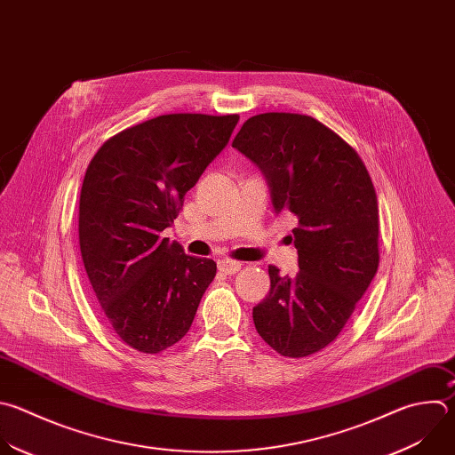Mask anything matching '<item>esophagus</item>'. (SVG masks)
I'll use <instances>...</instances> for the list:
<instances>
[{"label": "esophagus", "mask_w": 455, "mask_h": 455, "mask_svg": "<svg viewBox=\"0 0 455 455\" xmlns=\"http://www.w3.org/2000/svg\"><path fill=\"white\" fill-rule=\"evenodd\" d=\"M218 267L220 271H223L225 275H234L241 269V262H235V260H228V259H221L218 260Z\"/></svg>", "instance_id": "esophagus-1"}]
</instances>
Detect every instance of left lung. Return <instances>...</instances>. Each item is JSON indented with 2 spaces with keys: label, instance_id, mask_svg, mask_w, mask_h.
<instances>
[{
  "label": "left lung",
  "instance_id": "obj_1",
  "mask_svg": "<svg viewBox=\"0 0 455 455\" xmlns=\"http://www.w3.org/2000/svg\"><path fill=\"white\" fill-rule=\"evenodd\" d=\"M232 148L264 175L275 214L291 212L298 273L269 266L253 307L259 336L280 355L307 357L343 331L379 267V207L371 179L338 133L311 116L250 117Z\"/></svg>",
  "mask_w": 455,
  "mask_h": 455
}]
</instances>
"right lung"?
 <instances>
[{
    "label": "right lung",
    "instance_id": "1",
    "mask_svg": "<svg viewBox=\"0 0 455 455\" xmlns=\"http://www.w3.org/2000/svg\"><path fill=\"white\" fill-rule=\"evenodd\" d=\"M237 114H168L108 139L80 193V251L114 332L142 354L179 343L216 275L212 259L191 257L164 228L186 193L221 154Z\"/></svg>",
    "mask_w": 455,
    "mask_h": 455
}]
</instances>
